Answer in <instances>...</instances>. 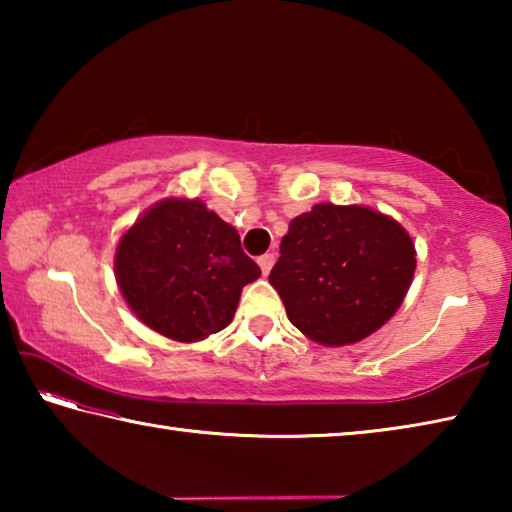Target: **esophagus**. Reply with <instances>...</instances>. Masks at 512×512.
Wrapping results in <instances>:
<instances>
[{
  "instance_id": "obj_1",
  "label": "esophagus",
  "mask_w": 512,
  "mask_h": 512,
  "mask_svg": "<svg viewBox=\"0 0 512 512\" xmlns=\"http://www.w3.org/2000/svg\"><path fill=\"white\" fill-rule=\"evenodd\" d=\"M257 264H259V268H262V273L268 275V273H271L273 264H275V255L273 253H266V255H262V257L257 259Z\"/></svg>"
}]
</instances>
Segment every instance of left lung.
<instances>
[{
  "label": "left lung",
  "mask_w": 512,
  "mask_h": 512,
  "mask_svg": "<svg viewBox=\"0 0 512 512\" xmlns=\"http://www.w3.org/2000/svg\"><path fill=\"white\" fill-rule=\"evenodd\" d=\"M415 244L366 205L318 203L289 223L268 282L302 334L327 348L375 334L409 293Z\"/></svg>",
  "instance_id": "8db88e82"
}]
</instances>
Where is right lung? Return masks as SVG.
Masks as SVG:
<instances>
[{
	"label": "right lung",
	"instance_id": "obj_1",
	"mask_svg": "<svg viewBox=\"0 0 512 512\" xmlns=\"http://www.w3.org/2000/svg\"><path fill=\"white\" fill-rule=\"evenodd\" d=\"M262 275L239 232L201 198H162L119 237L115 280L153 332L198 343L235 318L241 289Z\"/></svg>",
	"mask_w": 512,
	"mask_h": 512
}]
</instances>
